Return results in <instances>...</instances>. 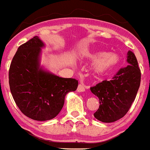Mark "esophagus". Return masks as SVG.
I'll return each mask as SVG.
<instances>
[{
	"label": "esophagus",
	"mask_w": 150,
	"mask_h": 150,
	"mask_svg": "<svg viewBox=\"0 0 150 150\" xmlns=\"http://www.w3.org/2000/svg\"><path fill=\"white\" fill-rule=\"evenodd\" d=\"M85 86L83 85V83H80L79 85H78V87H77V92H80V93H81V92H84L85 91Z\"/></svg>",
	"instance_id": "34e87169"
}]
</instances>
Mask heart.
Returning a JSON list of instances; mask_svg holds the SVG:
<instances>
[{
	"instance_id": "obj_1",
	"label": "heart",
	"mask_w": 150,
	"mask_h": 150,
	"mask_svg": "<svg viewBox=\"0 0 150 150\" xmlns=\"http://www.w3.org/2000/svg\"><path fill=\"white\" fill-rule=\"evenodd\" d=\"M85 55L89 59L96 61L94 70L98 74H105L111 72L118 65L120 57L114 53L106 54L105 52H97L95 54L85 53Z\"/></svg>"
}]
</instances>
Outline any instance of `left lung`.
I'll return each mask as SVG.
<instances>
[{"instance_id": "obj_1", "label": "left lung", "mask_w": 150, "mask_h": 150, "mask_svg": "<svg viewBox=\"0 0 150 150\" xmlns=\"http://www.w3.org/2000/svg\"><path fill=\"white\" fill-rule=\"evenodd\" d=\"M127 61L128 65L120 69L112 80H104L90 88L99 100L94 117L102 122H114L124 117L136 98L140 85V69L131 51L127 52Z\"/></svg>"}]
</instances>
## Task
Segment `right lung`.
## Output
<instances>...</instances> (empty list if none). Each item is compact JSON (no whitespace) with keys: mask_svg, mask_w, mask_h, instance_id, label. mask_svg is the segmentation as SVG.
<instances>
[{"mask_svg":"<svg viewBox=\"0 0 150 150\" xmlns=\"http://www.w3.org/2000/svg\"><path fill=\"white\" fill-rule=\"evenodd\" d=\"M43 46L38 36L21 45L9 70V85L16 105L25 116L40 121L55 117L62 109L67 93L78 86L76 79L59 77L39 67Z\"/></svg>","mask_w":150,"mask_h":150,"instance_id":"1","label":"right lung"}]
</instances>
